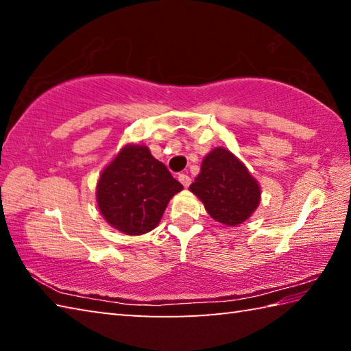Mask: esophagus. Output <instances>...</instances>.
<instances>
[{"label": "esophagus", "instance_id": "esophagus-1", "mask_svg": "<svg viewBox=\"0 0 351 351\" xmlns=\"http://www.w3.org/2000/svg\"><path fill=\"white\" fill-rule=\"evenodd\" d=\"M178 180H180V182L182 184L184 187H189L190 186V181H192V180H190V176L186 175V173H181L180 176H178Z\"/></svg>", "mask_w": 351, "mask_h": 351}]
</instances>
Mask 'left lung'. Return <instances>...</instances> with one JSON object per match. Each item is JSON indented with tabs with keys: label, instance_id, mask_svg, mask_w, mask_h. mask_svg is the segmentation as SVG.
Listing matches in <instances>:
<instances>
[{
	"label": "left lung",
	"instance_id": "left-lung-1",
	"mask_svg": "<svg viewBox=\"0 0 351 351\" xmlns=\"http://www.w3.org/2000/svg\"><path fill=\"white\" fill-rule=\"evenodd\" d=\"M189 189L203 201L207 213L226 226H239L246 221L261 199L258 181L224 147L213 148L206 154L199 175Z\"/></svg>",
	"mask_w": 351,
	"mask_h": 351
}]
</instances>
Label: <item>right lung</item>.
Returning a JSON list of instances; mask_svg holds the SVG:
<instances>
[{"mask_svg":"<svg viewBox=\"0 0 351 351\" xmlns=\"http://www.w3.org/2000/svg\"><path fill=\"white\" fill-rule=\"evenodd\" d=\"M182 189L147 145L127 144L100 173L96 199L110 226L125 235H142L156 228Z\"/></svg>","mask_w":351,"mask_h":351,"instance_id":"add662e5","label":"right lung"}]
</instances>
